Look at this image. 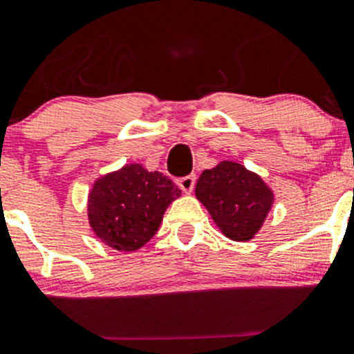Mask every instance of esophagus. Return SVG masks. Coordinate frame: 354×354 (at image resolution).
<instances>
[{"instance_id": "obj_1", "label": "esophagus", "mask_w": 354, "mask_h": 354, "mask_svg": "<svg viewBox=\"0 0 354 354\" xmlns=\"http://www.w3.org/2000/svg\"><path fill=\"white\" fill-rule=\"evenodd\" d=\"M195 180H197L195 174H188V176H183L178 180V187H180L185 194H192V190H194L195 187Z\"/></svg>"}]
</instances>
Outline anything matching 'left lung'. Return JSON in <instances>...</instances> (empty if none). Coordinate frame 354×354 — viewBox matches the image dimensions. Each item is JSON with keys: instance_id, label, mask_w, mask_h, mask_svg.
<instances>
[{"instance_id": "1", "label": "left lung", "mask_w": 354, "mask_h": 354, "mask_svg": "<svg viewBox=\"0 0 354 354\" xmlns=\"http://www.w3.org/2000/svg\"><path fill=\"white\" fill-rule=\"evenodd\" d=\"M195 195L221 233L233 241L252 240L274 203V194L266 181L233 160H221L216 167L203 171Z\"/></svg>"}]
</instances>
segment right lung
<instances>
[{"instance_id": "right-lung-1", "label": "right lung", "mask_w": 354, "mask_h": 354, "mask_svg": "<svg viewBox=\"0 0 354 354\" xmlns=\"http://www.w3.org/2000/svg\"><path fill=\"white\" fill-rule=\"evenodd\" d=\"M181 190L159 171L127 164L101 176L88 194V224L104 245L135 252L154 236Z\"/></svg>"}]
</instances>
